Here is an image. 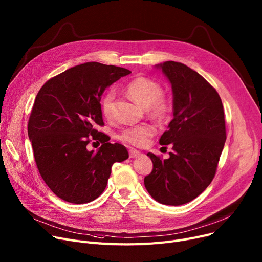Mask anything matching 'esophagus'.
<instances>
[{"label":"esophagus","instance_id":"34e87169","mask_svg":"<svg viewBox=\"0 0 262 262\" xmlns=\"http://www.w3.org/2000/svg\"><path fill=\"white\" fill-rule=\"evenodd\" d=\"M140 155V152H138V150L136 149H130L129 150V158H136L138 157Z\"/></svg>","mask_w":262,"mask_h":262}]
</instances>
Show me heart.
Wrapping results in <instances>:
<instances>
[{
  "instance_id": "heart-1",
  "label": "heart",
  "mask_w": 262,
  "mask_h": 262,
  "mask_svg": "<svg viewBox=\"0 0 262 262\" xmlns=\"http://www.w3.org/2000/svg\"><path fill=\"white\" fill-rule=\"evenodd\" d=\"M126 92L133 101L146 108L147 116L153 120L163 121L169 116V101L162 94L161 86L155 80L144 76L137 77L128 82ZM114 101L115 92L113 90L107 91L101 101L102 114L106 118L113 116ZM155 132L156 130L153 125L143 123L139 124V125L124 128L119 135V139L129 145L142 147L149 142L150 138L155 135Z\"/></svg>"
}]
</instances>
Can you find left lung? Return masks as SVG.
Returning a JSON list of instances; mask_svg holds the SVG:
<instances>
[{"mask_svg":"<svg viewBox=\"0 0 262 262\" xmlns=\"http://www.w3.org/2000/svg\"><path fill=\"white\" fill-rule=\"evenodd\" d=\"M173 90V120L159 139L171 144L168 159L147 153L153 170L144 186L155 201L171 206L191 202L212 182L226 141L223 104L216 90L182 62L158 64Z\"/></svg>","mask_w":262,"mask_h":262,"instance_id":"left-lung-1","label":"left lung"}]
</instances>
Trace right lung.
<instances>
[{
  "label": "right lung",
  "mask_w": 262,
  "mask_h": 262,
  "mask_svg": "<svg viewBox=\"0 0 262 262\" xmlns=\"http://www.w3.org/2000/svg\"><path fill=\"white\" fill-rule=\"evenodd\" d=\"M129 73L116 66L85 62L52 77L39 90L27 133L41 177L61 200L86 204L99 198L113 164L128 158L125 146L108 142L109 136L96 127L104 125L102 94ZM91 141L102 143L96 152L86 148Z\"/></svg>",
  "instance_id": "add662e5"
}]
</instances>
